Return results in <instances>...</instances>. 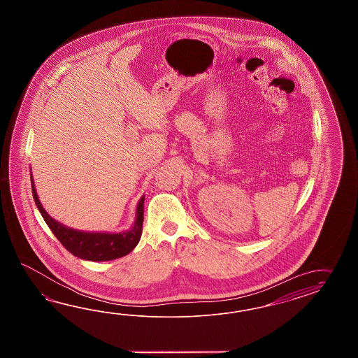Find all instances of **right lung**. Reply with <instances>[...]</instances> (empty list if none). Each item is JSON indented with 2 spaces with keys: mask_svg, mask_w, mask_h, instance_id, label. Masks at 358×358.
I'll return each instance as SVG.
<instances>
[{
  "mask_svg": "<svg viewBox=\"0 0 358 358\" xmlns=\"http://www.w3.org/2000/svg\"><path fill=\"white\" fill-rule=\"evenodd\" d=\"M31 185H32V194H34L36 206L40 210V213L43 215L45 222L48 224V227H50L52 234L57 236V239L61 242L62 245L73 256L83 260H89V262H110L128 255L140 242L142 224H143L145 196L141 198L137 207V218L129 231L117 233V234L85 233V231H78V230L64 227L54 218L50 217L37 198L35 183L32 178H31Z\"/></svg>",
  "mask_w": 358,
  "mask_h": 358,
  "instance_id": "obj_1",
  "label": "right lung"
}]
</instances>
